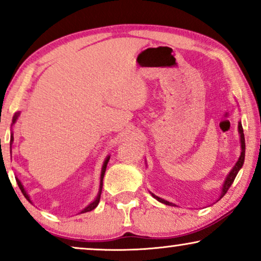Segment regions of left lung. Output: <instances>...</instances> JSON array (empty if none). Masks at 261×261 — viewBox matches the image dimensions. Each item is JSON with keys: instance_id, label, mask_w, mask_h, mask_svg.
<instances>
[{"instance_id": "8db88e82", "label": "left lung", "mask_w": 261, "mask_h": 261, "mask_svg": "<svg viewBox=\"0 0 261 261\" xmlns=\"http://www.w3.org/2000/svg\"><path fill=\"white\" fill-rule=\"evenodd\" d=\"M239 132H240V140H241V155H240V158H239L238 163L235 164V166L233 167V170H231L230 173L228 174L227 179H226V181H224V184H223L222 194H221V197H220V198H222L223 196L226 195V192L228 191V189H229L230 185L233 184V181H234V179H235V177H237L239 170L241 169L242 164H244V162H245V135H244V129H242L241 123H239ZM152 196H153V197H155L156 199H158L159 202L164 203V204H166V205H172V203L167 202V201H165V199H162V198L156 197V196H154V195H152Z\"/></svg>"}]
</instances>
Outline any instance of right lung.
I'll return each mask as SVG.
<instances>
[{"label":"right lung","instance_id":"1","mask_svg":"<svg viewBox=\"0 0 261 261\" xmlns=\"http://www.w3.org/2000/svg\"><path fill=\"white\" fill-rule=\"evenodd\" d=\"M19 114L20 113H16L15 115H14V117H13V123H15V121H16V119H17V116H19ZM12 142H13V134H12V137H10V145H12ZM108 162H109V158H107L106 159V162H105V164H103V167H102V172H101V187H99V192H98V195H97V197H96V199L94 202L91 203V204H89L87 208H85L84 210H82V213H88V212H91L92 209H95L96 206L98 205V202H99V198H101V192H102V185H103V177H105V172H106V169H107V164H108ZM17 185H19V188H20V190H21V192H22L23 194V196L24 197H26L28 201H30V197H28V195H27V192L24 191V189H23V187H22V184H21V181L20 180H17Z\"/></svg>","mask_w":261,"mask_h":261}]
</instances>
